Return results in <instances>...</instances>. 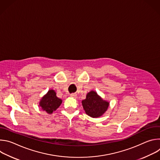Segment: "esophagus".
Returning <instances> with one entry per match:
<instances>
[{
  "instance_id": "esophagus-1",
  "label": "esophagus",
  "mask_w": 160,
  "mask_h": 160,
  "mask_svg": "<svg viewBox=\"0 0 160 160\" xmlns=\"http://www.w3.org/2000/svg\"><path fill=\"white\" fill-rule=\"evenodd\" d=\"M70 97L73 98H77V95L76 94H70Z\"/></svg>"
}]
</instances>
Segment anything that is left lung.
Returning <instances> with one entry per match:
<instances>
[{
    "instance_id": "1",
    "label": "left lung",
    "mask_w": 160,
    "mask_h": 160,
    "mask_svg": "<svg viewBox=\"0 0 160 160\" xmlns=\"http://www.w3.org/2000/svg\"><path fill=\"white\" fill-rule=\"evenodd\" d=\"M82 104L87 115L92 118H99L107 111L109 102L104 100L94 90L87 94L86 98L82 100Z\"/></svg>"
}]
</instances>
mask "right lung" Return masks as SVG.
<instances>
[{
  "mask_svg": "<svg viewBox=\"0 0 160 160\" xmlns=\"http://www.w3.org/2000/svg\"><path fill=\"white\" fill-rule=\"evenodd\" d=\"M62 102V99L57 97L55 90L51 89L42 98L39 102V106L47 113L52 114L60 106Z\"/></svg>",
  "mask_w": 160,
  "mask_h": 160,
  "instance_id": "obj_1",
  "label": "right lung"
}]
</instances>
